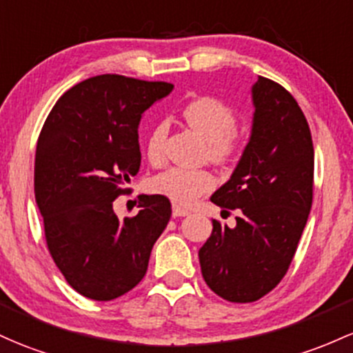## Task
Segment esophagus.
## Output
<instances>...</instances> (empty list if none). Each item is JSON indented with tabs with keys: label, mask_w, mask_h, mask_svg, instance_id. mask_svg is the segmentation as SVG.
<instances>
[{
	"label": "esophagus",
	"mask_w": 353,
	"mask_h": 353,
	"mask_svg": "<svg viewBox=\"0 0 353 353\" xmlns=\"http://www.w3.org/2000/svg\"><path fill=\"white\" fill-rule=\"evenodd\" d=\"M188 214H189L188 209L177 206V204H174V208H172V216H174V218H181V216H188Z\"/></svg>",
	"instance_id": "34e87169"
}]
</instances>
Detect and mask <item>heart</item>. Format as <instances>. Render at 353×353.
Listing matches in <instances>:
<instances>
[{"label": "heart", "mask_w": 353, "mask_h": 353, "mask_svg": "<svg viewBox=\"0 0 353 353\" xmlns=\"http://www.w3.org/2000/svg\"><path fill=\"white\" fill-rule=\"evenodd\" d=\"M181 115L192 130L208 141V154L219 165L231 164L243 149V134L236 129V110L218 97H197L185 103ZM168 125L157 122L150 129L145 142L149 161L157 162L164 156ZM216 177L208 169L169 168L152 179V189L157 194L169 197L177 204H192L197 197L212 191Z\"/></svg>", "instance_id": "1"}]
</instances>
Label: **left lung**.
<instances>
[{"instance_id": "left-lung-1", "label": "left lung", "mask_w": 353, "mask_h": 353, "mask_svg": "<svg viewBox=\"0 0 353 353\" xmlns=\"http://www.w3.org/2000/svg\"><path fill=\"white\" fill-rule=\"evenodd\" d=\"M253 129L233 176L211 196L238 209L236 226L212 221L199 250L209 288L233 303L270 293L295 256L313 201V142L307 119L280 83L258 77Z\"/></svg>"}]
</instances>
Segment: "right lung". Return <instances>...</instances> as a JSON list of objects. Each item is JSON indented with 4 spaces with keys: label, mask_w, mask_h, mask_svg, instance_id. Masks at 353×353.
Returning a JSON list of instances; mask_svg holds the SVG:
<instances>
[{
    "label": "right lung",
    "mask_w": 353,
    "mask_h": 353,
    "mask_svg": "<svg viewBox=\"0 0 353 353\" xmlns=\"http://www.w3.org/2000/svg\"><path fill=\"white\" fill-rule=\"evenodd\" d=\"M174 85L97 75L65 92L46 117L34 156V199L45 239L80 295L108 301L144 278L154 243L170 219L165 196H139L120 221L114 201L141 168L139 122Z\"/></svg>",
    "instance_id": "obj_1"
}]
</instances>
